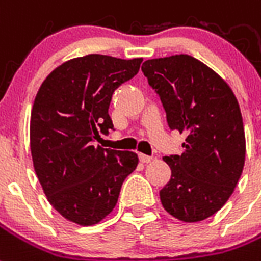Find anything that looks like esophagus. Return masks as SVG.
Segmentation results:
<instances>
[{
	"instance_id": "obj_1",
	"label": "esophagus",
	"mask_w": 261,
	"mask_h": 261,
	"mask_svg": "<svg viewBox=\"0 0 261 261\" xmlns=\"http://www.w3.org/2000/svg\"><path fill=\"white\" fill-rule=\"evenodd\" d=\"M139 159H140L141 163H149L151 161H152V156H148V155L140 153V155H139Z\"/></svg>"
}]
</instances>
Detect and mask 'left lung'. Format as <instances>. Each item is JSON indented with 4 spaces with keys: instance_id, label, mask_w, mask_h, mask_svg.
Masks as SVG:
<instances>
[{
    "instance_id": "1",
    "label": "left lung",
    "mask_w": 261,
    "mask_h": 261,
    "mask_svg": "<svg viewBox=\"0 0 261 261\" xmlns=\"http://www.w3.org/2000/svg\"><path fill=\"white\" fill-rule=\"evenodd\" d=\"M141 70L169 128L187 135L184 152L163 158L171 169L159 192L163 208L182 222L204 221L229 200L245 163L237 98L219 74L188 54L147 60Z\"/></svg>"
}]
</instances>
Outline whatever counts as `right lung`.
Masks as SVG:
<instances>
[{
    "label": "right lung",
    "mask_w": 261,
    "mask_h": 261,
    "mask_svg": "<svg viewBox=\"0 0 261 261\" xmlns=\"http://www.w3.org/2000/svg\"><path fill=\"white\" fill-rule=\"evenodd\" d=\"M143 58L88 54L57 66L42 83L30 124L32 162L48 203L68 221L96 225L116 207L137 167L130 151L92 145L113 129L114 91L137 74Z\"/></svg>",
    "instance_id": "right-lung-1"
}]
</instances>
